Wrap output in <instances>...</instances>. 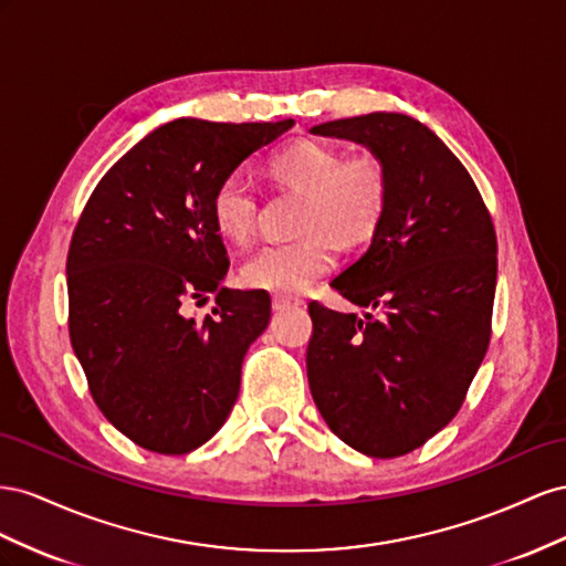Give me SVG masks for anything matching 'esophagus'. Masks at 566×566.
Listing matches in <instances>:
<instances>
[{"mask_svg":"<svg viewBox=\"0 0 566 566\" xmlns=\"http://www.w3.org/2000/svg\"><path fill=\"white\" fill-rule=\"evenodd\" d=\"M298 301H292V298H284V296H274L272 298V311L274 313H284V311H292L296 308Z\"/></svg>","mask_w":566,"mask_h":566,"instance_id":"34e87169","label":"esophagus"}]
</instances>
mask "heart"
<instances>
[{
  "instance_id": "heart-1",
  "label": "heart",
  "mask_w": 566,
  "mask_h": 566,
  "mask_svg": "<svg viewBox=\"0 0 566 566\" xmlns=\"http://www.w3.org/2000/svg\"><path fill=\"white\" fill-rule=\"evenodd\" d=\"M268 177L282 191L303 193L296 230L289 244H270L241 268L251 289L294 296L336 263V247L360 249L375 239L389 211L391 180L384 160L373 154H350L327 142L298 139L268 160ZM216 230L237 247L253 239L261 218L255 191L230 175L211 199Z\"/></svg>"
}]
</instances>
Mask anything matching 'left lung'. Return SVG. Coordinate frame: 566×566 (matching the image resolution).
Listing matches in <instances>:
<instances>
[{
    "mask_svg": "<svg viewBox=\"0 0 566 566\" xmlns=\"http://www.w3.org/2000/svg\"><path fill=\"white\" fill-rule=\"evenodd\" d=\"M313 133L377 154L391 199L373 244L332 282L377 313L308 305L311 394L344 443L369 458H400L458 415L489 350L495 228L470 172L419 120L367 113Z\"/></svg>",
    "mask_w": 566,
    "mask_h": 566,
    "instance_id": "8db88e82",
    "label": "left lung"
}]
</instances>
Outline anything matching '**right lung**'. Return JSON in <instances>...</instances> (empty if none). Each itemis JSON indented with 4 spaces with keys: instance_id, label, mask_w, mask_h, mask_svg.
<instances>
[{
    "instance_id": "right-lung-1",
    "label": "right lung",
    "mask_w": 566,
    "mask_h": 566,
    "mask_svg": "<svg viewBox=\"0 0 566 566\" xmlns=\"http://www.w3.org/2000/svg\"><path fill=\"white\" fill-rule=\"evenodd\" d=\"M294 120L156 127L94 187L71 239L69 334L108 422L160 455H185L224 424L241 363L270 322L265 292H230L211 199ZM217 294L199 321L189 302Z\"/></svg>"
}]
</instances>
